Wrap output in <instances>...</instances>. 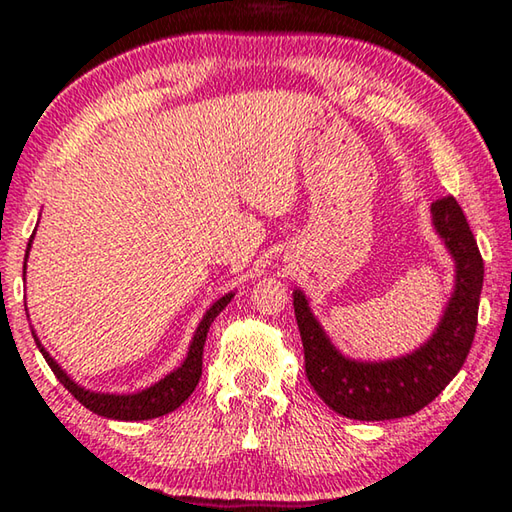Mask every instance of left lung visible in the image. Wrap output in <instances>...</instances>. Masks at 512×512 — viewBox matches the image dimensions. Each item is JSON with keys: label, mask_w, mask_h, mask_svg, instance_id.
<instances>
[{"label": "left lung", "mask_w": 512, "mask_h": 512, "mask_svg": "<svg viewBox=\"0 0 512 512\" xmlns=\"http://www.w3.org/2000/svg\"><path fill=\"white\" fill-rule=\"evenodd\" d=\"M431 219L454 257L456 282L436 332L406 357L388 361L343 357L311 314L305 293L293 291L309 384L329 409L345 418L375 422L418 413L445 391L470 354L483 287V259L454 196L431 203Z\"/></svg>", "instance_id": "1"}]
</instances>
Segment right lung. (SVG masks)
<instances>
[{
  "label": "right lung",
  "mask_w": 512,
  "mask_h": 512,
  "mask_svg": "<svg viewBox=\"0 0 512 512\" xmlns=\"http://www.w3.org/2000/svg\"><path fill=\"white\" fill-rule=\"evenodd\" d=\"M33 235L29 239L27 246V255L29 257V248H31ZM24 273H27V262H24ZM235 298V293H225L223 298H219L214 305L205 311V316L201 323H198L194 339L189 343V352L185 361L180 363V368L169 372L167 377L160 379L158 384H153L149 388H144L140 393L133 395H110V393H92L88 388H83L67 377V372L58 366V363L49 357V352L42 348V343L38 341V336L33 334L36 339V345L42 352V357L49 363V368L54 370V375L58 377L60 384H63L69 393H72L76 400H79L85 409H90L92 413L103 415V418H112V420H151V418H160V415H167L171 411H176L180 404H183L189 395L194 393V388L201 379L203 372V345L207 339V332H210V325L214 323V318L221 314V311L228 307V302Z\"/></svg>",
  "instance_id": "add662e5"
}]
</instances>
